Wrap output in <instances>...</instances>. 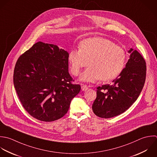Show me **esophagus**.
<instances>
[{"label":"esophagus","instance_id":"obj_1","mask_svg":"<svg viewBox=\"0 0 157 157\" xmlns=\"http://www.w3.org/2000/svg\"><path fill=\"white\" fill-rule=\"evenodd\" d=\"M88 89H89V87H88V86H87V85L82 84V86H81V89H82V90H83V91H86Z\"/></svg>","mask_w":157,"mask_h":157}]
</instances>
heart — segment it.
<instances>
[{
	"mask_svg": "<svg viewBox=\"0 0 157 157\" xmlns=\"http://www.w3.org/2000/svg\"><path fill=\"white\" fill-rule=\"evenodd\" d=\"M126 57L123 48L101 37L84 40L81 43L79 49H73L68 54L70 70L73 75L78 76L81 70L89 65L80 78L86 82L115 79L122 71Z\"/></svg>",
	"mask_w": 157,
	"mask_h": 157,
	"instance_id": "b5f03b06",
	"label": "heart"
}]
</instances>
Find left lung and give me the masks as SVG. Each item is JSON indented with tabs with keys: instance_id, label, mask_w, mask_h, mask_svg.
I'll return each mask as SVG.
<instances>
[{
	"instance_id": "8db88e82",
	"label": "left lung",
	"mask_w": 157,
	"mask_h": 157,
	"mask_svg": "<svg viewBox=\"0 0 157 157\" xmlns=\"http://www.w3.org/2000/svg\"><path fill=\"white\" fill-rule=\"evenodd\" d=\"M131 53L125 67L111 84L97 87V98L92 110L99 117L111 118L127 111L137 100L144 87L146 65L143 57L136 50Z\"/></svg>"
}]
</instances>
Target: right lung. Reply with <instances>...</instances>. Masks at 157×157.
<instances>
[{"label":"right lung","mask_w":157,"mask_h":157,"mask_svg":"<svg viewBox=\"0 0 157 157\" xmlns=\"http://www.w3.org/2000/svg\"><path fill=\"white\" fill-rule=\"evenodd\" d=\"M68 73V53L56 45L39 41L17 59L13 83L19 99L33 117L52 122L64 116L79 84Z\"/></svg>","instance_id":"add662e5"}]
</instances>
